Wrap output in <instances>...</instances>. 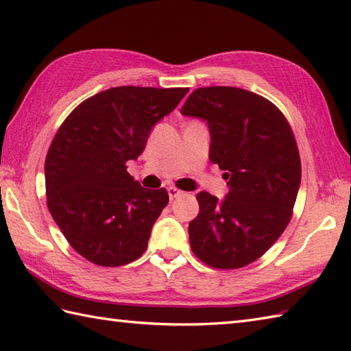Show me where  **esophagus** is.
Masks as SVG:
<instances>
[{
  "instance_id": "obj_1",
  "label": "esophagus",
  "mask_w": 351,
  "mask_h": 351,
  "mask_svg": "<svg viewBox=\"0 0 351 351\" xmlns=\"http://www.w3.org/2000/svg\"><path fill=\"white\" fill-rule=\"evenodd\" d=\"M167 193H169L170 200H173V199H176V197H180L181 195H184V191L178 190L176 187H169V189H167Z\"/></svg>"
}]
</instances>
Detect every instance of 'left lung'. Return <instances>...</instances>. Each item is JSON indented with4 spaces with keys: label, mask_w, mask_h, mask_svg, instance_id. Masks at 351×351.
I'll use <instances>...</instances> for the list:
<instances>
[{
    "label": "left lung",
    "mask_w": 351,
    "mask_h": 351,
    "mask_svg": "<svg viewBox=\"0 0 351 351\" xmlns=\"http://www.w3.org/2000/svg\"><path fill=\"white\" fill-rule=\"evenodd\" d=\"M184 116L206 121L210 160L225 170L229 193L196 196L200 211L190 221V245L213 268L235 270L261 258L293 215L302 164L293 130L273 102L238 87L193 92Z\"/></svg>",
    "instance_id": "left-lung-1"
}]
</instances>
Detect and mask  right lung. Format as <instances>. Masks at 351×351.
I'll list each match as a JSON object with an SVG mask.
<instances>
[{
	"instance_id": "right-lung-1",
	"label": "right lung",
	"mask_w": 351,
	"mask_h": 351,
	"mask_svg": "<svg viewBox=\"0 0 351 351\" xmlns=\"http://www.w3.org/2000/svg\"><path fill=\"white\" fill-rule=\"evenodd\" d=\"M187 87H113L83 101L64 119L45 160L47 204L72 249L101 267L143 255L169 202L126 171L152 126L176 108Z\"/></svg>"
}]
</instances>
